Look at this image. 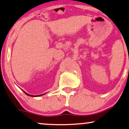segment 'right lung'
<instances>
[{"label":"right lung","mask_w":129,"mask_h":129,"mask_svg":"<svg viewBox=\"0 0 129 129\" xmlns=\"http://www.w3.org/2000/svg\"><path fill=\"white\" fill-rule=\"evenodd\" d=\"M23 92L25 93V94H26V95H27V96H31V97H38V96H42V95H44L45 94H46V93H44V94H40V95H37V96H33V95H31V94H28V93H26L25 91H23Z\"/></svg>","instance_id":"obj_1"}]
</instances>
